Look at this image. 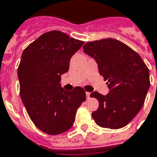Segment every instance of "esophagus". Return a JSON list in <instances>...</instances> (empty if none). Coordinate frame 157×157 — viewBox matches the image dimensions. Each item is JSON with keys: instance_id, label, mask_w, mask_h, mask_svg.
<instances>
[{"instance_id": "34e87169", "label": "esophagus", "mask_w": 157, "mask_h": 157, "mask_svg": "<svg viewBox=\"0 0 157 157\" xmlns=\"http://www.w3.org/2000/svg\"><path fill=\"white\" fill-rule=\"evenodd\" d=\"M86 98H90V92H86Z\"/></svg>"}]
</instances>
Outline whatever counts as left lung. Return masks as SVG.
<instances>
[{
    "instance_id": "1",
    "label": "left lung",
    "mask_w": 157,
    "mask_h": 157,
    "mask_svg": "<svg viewBox=\"0 0 157 157\" xmlns=\"http://www.w3.org/2000/svg\"><path fill=\"white\" fill-rule=\"evenodd\" d=\"M84 53L92 57L98 71L107 80L109 93L94 91L98 100L92 117L98 125L112 129L125 126L141 110L150 87L149 70L138 53L112 38L87 42Z\"/></svg>"
}]
</instances>
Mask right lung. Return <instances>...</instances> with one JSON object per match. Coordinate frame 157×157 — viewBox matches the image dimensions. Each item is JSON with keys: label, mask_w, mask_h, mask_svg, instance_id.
<instances>
[{"label": "right lung", "mask_w": 157, "mask_h": 157, "mask_svg": "<svg viewBox=\"0 0 157 157\" xmlns=\"http://www.w3.org/2000/svg\"><path fill=\"white\" fill-rule=\"evenodd\" d=\"M84 41L60 31L44 33L23 50L18 68L20 97L29 117L50 135L71 129L76 110L86 101V91L61 87V76L68 71L70 59Z\"/></svg>", "instance_id": "1"}]
</instances>
